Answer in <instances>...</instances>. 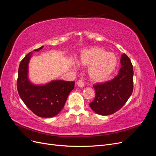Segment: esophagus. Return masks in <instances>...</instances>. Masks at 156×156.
I'll list each match as a JSON object with an SVG mask.
<instances>
[{
  "label": "esophagus",
  "mask_w": 156,
  "mask_h": 156,
  "mask_svg": "<svg viewBox=\"0 0 156 156\" xmlns=\"http://www.w3.org/2000/svg\"><path fill=\"white\" fill-rule=\"evenodd\" d=\"M77 85L80 88H83L84 87V84L82 81H81V80H79L77 82Z\"/></svg>",
  "instance_id": "esophagus-1"
}]
</instances>
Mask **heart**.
I'll return each mask as SVG.
<instances>
[{"mask_svg":"<svg viewBox=\"0 0 156 156\" xmlns=\"http://www.w3.org/2000/svg\"><path fill=\"white\" fill-rule=\"evenodd\" d=\"M78 62L83 66L88 67L87 73L92 81L101 83L115 72L119 60L115 53L107 52L100 47H93L81 52Z\"/></svg>","mask_w":156,"mask_h":156,"instance_id":"heart-1","label":"heart"}]
</instances>
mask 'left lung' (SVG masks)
I'll list each match as a JSON object with an SVG mask.
<instances>
[{"mask_svg": "<svg viewBox=\"0 0 156 156\" xmlns=\"http://www.w3.org/2000/svg\"><path fill=\"white\" fill-rule=\"evenodd\" d=\"M121 68L111 81L94 86L96 96L89 105L97 114H113L124 106L133 89V69L131 60L126 54L121 55Z\"/></svg>", "mask_w": 156, "mask_h": 156, "instance_id": "obj_1", "label": "left lung"}]
</instances>
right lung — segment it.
I'll use <instances>...</instances> for the list:
<instances>
[{
  "label": "right lung",
  "mask_w": 156,
  "mask_h": 156,
  "mask_svg": "<svg viewBox=\"0 0 156 156\" xmlns=\"http://www.w3.org/2000/svg\"><path fill=\"white\" fill-rule=\"evenodd\" d=\"M41 46L34 51L43 49ZM30 52L25 56L18 69L17 87L19 95L27 107L42 118L57 115L62 109L69 94L74 88V81L52 80L42 84L32 83L29 77V64L32 56Z\"/></svg>",
  "instance_id": "add662e5"
}]
</instances>
